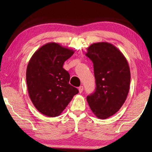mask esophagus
<instances>
[{
  "label": "esophagus",
  "instance_id": "1",
  "mask_svg": "<svg viewBox=\"0 0 152 152\" xmlns=\"http://www.w3.org/2000/svg\"><path fill=\"white\" fill-rule=\"evenodd\" d=\"M83 89H84V87L82 86H80L78 88V91H79V92L80 93H82V91H83Z\"/></svg>",
  "mask_w": 152,
  "mask_h": 152
}]
</instances>
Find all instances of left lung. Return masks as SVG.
I'll list each match as a JSON object with an SVG mask.
<instances>
[{
    "label": "left lung",
    "mask_w": 152,
    "mask_h": 152,
    "mask_svg": "<svg viewBox=\"0 0 152 152\" xmlns=\"http://www.w3.org/2000/svg\"><path fill=\"white\" fill-rule=\"evenodd\" d=\"M86 56L93 62L96 90L86 97L95 116L105 119L124 104L129 90L131 74L127 60L120 50L107 42L92 43Z\"/></svg>",
    "instance_id": "obj_1"
}]
</instances>
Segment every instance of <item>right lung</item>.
Masks as SVG:
<instances>
[{"mask_svg": "<svg viewBox=\"0 0 152 152\" xmlns=\"http://www.w3.org/2000/svg\"><path fill=\"white\" fill-rule=\"evenodd\" d=\"M72 50L55 42L48 43L33 53L28 63L26 80L33 105L50 117L60 115L78 90L69 84L70 74L63 68Z\"/></svg>", "mask_w": 152, "mask_h": 152, "instance_id": "add662e5", "label": "right lung"}]
</instances>
